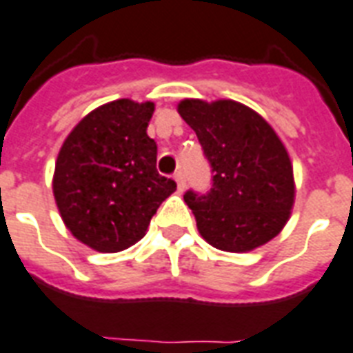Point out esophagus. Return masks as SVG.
<instances>
[{
  "label": "esophagus",
  "instance_id": "obj_1",
  "mask_svg": "<svg viewBox=\"0 0 353 353\" xmlns=\"http://www.w3.org/2000/svg\"><path fill=\"white\" fill-rule=\"evenodd\" d=\"M174 179H176V183H177V190H179V192L185 190L186 179H185V174H183L181 170L176 172V176H174Z\"/></svg>",
  "mask_w": 353,
  "mask_h": 353
}]
</instances>
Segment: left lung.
I'll use <instances>...</instances> for the list:
<instances>
[{"instance_id":"1","label":"left lung","mask_w":353,"mask_h":353,"mask_svg":"<svg viewBox=\"0 0 353 353\" xmlns=\"http://www.w3.org/2000/svg\"><path fill=\"white\" fill-rule=\"evenodd\" d=\"M179 116L210 163L212 188L188 190L197 230L225 252H250L283 230L294 206V170L274 128L241 103L183 99Z\"/></svg>"}]
</instances>
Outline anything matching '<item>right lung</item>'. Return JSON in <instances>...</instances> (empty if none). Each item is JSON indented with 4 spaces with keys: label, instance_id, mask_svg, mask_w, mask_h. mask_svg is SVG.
I'll return each mask as SVG.
<instances>
[{
    "label": "right lung",
    "instance_id": "add662e5",
    "mask_svg": "<svg viewBox=\"0 0 353 353\" xmlns=\"http://www.w3.org/2000/svg\"><path fill=\"white\" fill-rule=\"evenodd\" d=\"M154 103L101 105L77 123L57 154L54 197L72 236L97 252L125 250L145 236L176 181L156 168L147 134Z\"/></svg>",
    "mask_w": 353,
    "mask_h": 353
}]
</instances>
